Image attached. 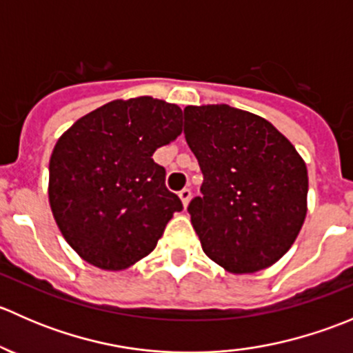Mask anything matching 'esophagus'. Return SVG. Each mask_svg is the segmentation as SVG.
Returning a JSON list of instances; mask_svg holds the SVG:
<instances>
[{
    "instance_id": "obj_1",
    "label": "esophagus",
    "mask_w": 353,
    "mask_h": 353,
    "mask_svg": "<svg viewBox=\"0 0 353 353\" xmlns=\"http://www.w3.org/2000/svg\"><path fill=\"white\" fill-rule=\"evenodd\" d=\"M179 198H181V201H183V205L188 206V203H190V199H191V191L188 190V188H184L183 191H179Z\"/></svg>"
}]
</instances>
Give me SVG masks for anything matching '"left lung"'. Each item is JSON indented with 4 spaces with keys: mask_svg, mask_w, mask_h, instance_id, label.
<instances>
[{
    "mask_svg": "<svg viewBox=\"0 0 353 353\" xmlns=\"http://www.w3.org/2000/svg\"><path fill=\"white\" fill-rule=\"evenodd\" d=\"M184 137L203 172L191 223L212 261L234 275L275 265L307 215V167L265 117L227 104L188 105Z\"/></svg>",
    "mask_w": 353,
    "mask_h": 353,
    "instance_id": "1",
    "label": "left lung"
}]
</instances>
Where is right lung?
<instances>
[{
    "label": "right lung",
    "instance_id": "obj_1",
    "mask_svg": "<svg viewBox=\"0 0 353 353\" xmlns=\"http://www.w3.org/2000/svg\"><path fill=\"white\" fill-rule=\"evenodd\" d=\"M181 133L179 105L143 95L108 102L59 137L49 160V205L81 259L119 272L154 251L183 203L152 155Z\"/></svg>",
    "mask_w": 353,
    "mask_h": 353
}]
</instances>
